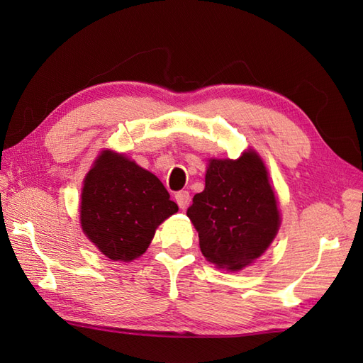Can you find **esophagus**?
<instances>
[{
    "instance_id": "esophagus-1",
    "label": "esophagus",
    "mask_w": 363,
    "mask_h": 363,
    "mask_svg": "<svg viewBox=\"0 0 363 363\" xmlns=\"http://www.w3.org/2000/svg\"><path fill=\"white\" fill-rule=\"evenodd\" d=\"M175 201H177L179 207L180 208H186L189 206V201H191V195L188 191H180L175 194Z\"/></svg>"
}]
</instances>
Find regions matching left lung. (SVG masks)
<instances>
[{
	"label": "left lung",
	"mask_w": 363,
	"mask_h": 363,
	"mask_svg": "<svg viewBox=\"0 0 363 363\" xmlns=\"http://www.w3.org/2000/svg\"><path fill=\"white\" fill-rule=\"evenodd\" d=\"M186 215L199 232L203 256L228 271L260 257L280 225L276 195L255 151L238 160L212 159L206 188L195 194Z\"/></svg>",
	"instance_id": "8db88e82"
}]
</instances>
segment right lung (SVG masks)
Wrapping results in <instances>:
<instances>
[{
  "label": "right lung",
  "instance_id": "right-lung-1",
  "mask_svg": "<svg viewBox=\"0 0 363 363\" xmlns=\"http://www.w3.org/2000/svg\"><path fill=\"white\" fill-rule=\"evenodd\" d=\"M179 211L155 174L104 151L86 175L80 219L104 256L130 262L148 248L157 225Z\"/></svg>",
  "mask_w": 363,
  "mask_h": 363
}]
</instances>
